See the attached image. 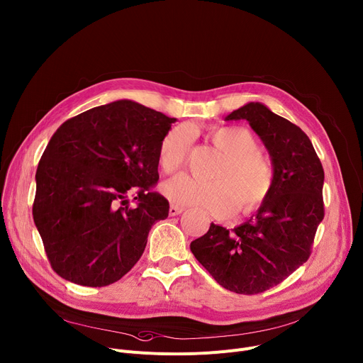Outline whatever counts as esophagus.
Segmentation results:
<instances>
[{
    "instance_id": "34e87169",
    "label": "esophagus",
    "mask_w": 363,
    "mask_h": 363,
    "mask_svg": "<svg viewBox=\"0 0 363 363\" xmlns=\"http://www.w3.org/2000/svg\"><path fill=\"white\" fill-rule=\"evenodd\" d=\"M182 211H184V207H179V206H175V204H172V206L169 207V216H171V217L178 216V214H181Z\"/></svg>"
}]
</instances>
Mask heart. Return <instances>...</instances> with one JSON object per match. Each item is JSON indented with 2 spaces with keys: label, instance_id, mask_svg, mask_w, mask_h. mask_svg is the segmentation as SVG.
Returning a JSON list of instances; mask_svg holds the SVG:
<instances>
[{
  "label": "heart",
  "instance_id": "heart-1",
  "mask_svg": "<svg viewBox=\"0 0 363 363\" xmlns=\"http://www.w3.org/2000/svg\"><path fill=\"white\" fill-rule=\"evenodd\" d=\"M213 143L224 153L214 172L216 181L206 182L179 175L162 185V194L179 206H195L214 216L232 214L240 201L245 210H255L268 200L275 171L269 157L257 149V142L245 127L216 130ZM194 131L189 125L171 128L163 136L157 160L163 172H178L186 162Z\"/></svg>",
  "mask_w": 363,
  "mask_h": 363
}]
</instances>
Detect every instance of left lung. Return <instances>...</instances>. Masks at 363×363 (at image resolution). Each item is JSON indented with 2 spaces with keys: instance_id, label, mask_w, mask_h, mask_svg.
Masks as SVG:
<instances>
[{
  "instance_id": "left-lung-1",
  "label": "left lung",
  "mask_w": 363,
  "mask_h": 363,
  "mask_svg": "<svg viewBox=\"0 0 363 363\" xmlns=\"http://www.w3.org/2000/svg\"><path fill=\"white\" fill-rule=\"evenodd\" d=\"M225 120H247L269 152L275 182L257 213L227 230L210 224L191 252L225 289L253 295L267 291L310 257L324 218L321 162L304 131L260 103H249Z\"/></svg>"
}]
</instances>
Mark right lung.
Returning <instances> with one entry per match:
<instances>
[{"mask_svg":"<svg viewBox=\"0 0 363 363\" xmlns=\"http://www.w3.org/2000/svg\"><path fill=\"white\" fill-rule=\"evenodd\" d=\"M175 121L120 100L55 131L36 171L33 218L59 277L106 286L136 265L149 230L169 214L168 200L150 188L159 181L160 142Z\"/></svg>","mask_w":363,"mask_h":363,"instance_id":"obj_1","label":"right lung"}]
</instances>
